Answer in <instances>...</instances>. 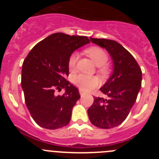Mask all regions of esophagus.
I'll list each match as a JSON object with an SVG mask.
<instances>
[{
	"label": "esophagus",
	"mask_w": 159,
	"mask_h": 159,
	"mask_svg": "<svg viewBox=\"0 0 159 159\" xmlns=\"http://www.w3.org/2000/svg\"><path fill=\"white\" fill-rule=\"evenodd\" d=\"M80 95H81V96H83V95H85V93H84V92H83L82 90H80Z\"/></svg>",
	"instance_id": "esophagus-1"
}]
</instances>
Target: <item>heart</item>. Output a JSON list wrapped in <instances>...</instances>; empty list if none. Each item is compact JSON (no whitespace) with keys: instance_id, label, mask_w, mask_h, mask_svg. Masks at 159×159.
<instances>
[{"instance_id":"obj_1","label":"heart","mask_w":159,"mask_h":159,"mask_svg":"<svg viewBox=\"0 0 159 159\" xmlns=\"http://www.w3.org/2000/svg\"><path fill=\"white\" fill-rule=\"evenodd\" d=\"M86 53L89 56V57L92 59L94 64L99 67V71L100 73L107 72V66L105 65L107 62L108 57L106 52L102 50V48L99 47H91L86 50ZM78 54L77 53H73L70 56L67 62V66L69 71H73L75 70V66H76L77 60H78ZM74 85L79 88L84 92H88L91 91L93 88L98 85L99 84V80L95 76H91V75H84V74H77L72 77L71 80Z\"/></svg>"}]
</instances>
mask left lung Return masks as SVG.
<instances>
[{
  "instance_id": "obj_1",
  "label": "left lung",
  "mask_w": 159,
  "mask_h": 159,
  "mask_svg": "<svg viewBox=\"0 0 159 159\" xmlns=\"http://www.w3.org/2000/svg\"><path fill=\"white\" fill-rule=\"evenodd\" d=\"M93 43L105 48L113 62V71L100 91L107 99L94 97L88 108L90 121L94 126L110 129L121 124L135 102L142 84V71L135 59L118 42L90 37Z\"/></svg>"
}]
</instances>
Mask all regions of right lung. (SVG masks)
I'll return each instance as SVG.
<instances>
[{
  "mask_svg": "<svg viewBox=\"0 0 159 159\" xmlns=\"http://www.w3.org/2000/svg\"><path fill=\"white\" fill-rule=\"evenodd\" d=\"M89 43L87 36L57 32L36 44L24 60L21 87L25 103L41 127L55 130L69 123L80 95L65 79L69 73L67 62L76 49ZM62 88L66 90L64 95H54L56 89Z\"/></svg>",
  "mask_w": 159,
  "mask_h": 159,
  "instance_id": "right-lung-1",
  "label": "right lung"
}]
</instances>
